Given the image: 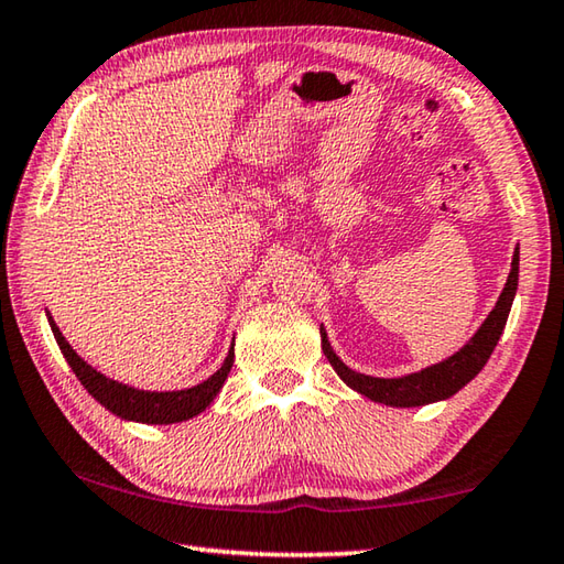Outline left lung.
Listing matches in <instances>:
<instances>
[{"label": "left lung", "instance_id": "1", "mask_svg": "<svg viewBox=\"0 0 564 564\" xmlns=\"http://www.w3.org/2000/svg\"><path fill=\"white\" fill-rule=\"evenodd\" d=\"M518 272H520V247H516V254H512L506 288H502L496 307H492L486 322L480 324V329L473 334L470 341L463 344L453 357L443 359L438 364H431L426 369L413 371V373H406V377H397V379L367 377V373L349 369L347 364L337 357V351H334L329 344L327 329L319 327L324 357L329 359L334 371L339 373V379L347 383L349 389L359 391L361 397H367L371 401L383 403V406L411 409V406H426V403H433V401L451 399L453 393H458L468 381L478 377L480 369L486 367V361L490 359L492 349H496L500 334L506 329L512 300H516Z\"/></svg>", "mask_w": 564, "mask_h": 564}]
</instances>
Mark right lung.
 <instances>
[{
    "mask_svg": "<svg viewBox=\"0 0 564 564\" xmlns=\"http://www.w3.org/2000/svg\"><path fill=\"white\" fill-rule=\"evenodd\" d=\"M46 319H48V327L54 332L58 349H62L68 367H72V371L76 373V379L84 383V389L91 393L104 409H108L113 416L123 421L167 426V423H181L187 419H195L197 413H203L207 406H210L217 393H220L227 373H230L232 361H235V344H232L223 361V367L217 369L213 377H207L203 383H197V387L181 389V391H143V389L128 387V383H121L116 379H108L106 373L96 371L91 364H86L74 351V347L66 341L64 334L58 332L56 322L52 319V314L48 312H46Z\"/></svg>",
    "mask_w": 564,
    "mask_h": 564,
    "instance_id": "add662e5",
    "label": "right lung"
}]
</instances>
